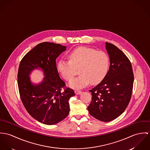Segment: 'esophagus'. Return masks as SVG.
Masks as SVG:
<instances>
[{
  "label": "esophagus",
  "instance_id": "1",
  "mask_svg": "<svg viewBox=\"0 0 150 150\" xmlns=\"http://www.w3.org/2000/svg\"><path fill=\"white\" fill-rule=\"evenodd\" d=\"M75 93L76 94V95H79V94H81L82 93V91L81 90H75Z\"/></svg>",
  "mask_w": 150,
  "mask_h": 150
}]
</instances>
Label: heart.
<instances>
[{"instance_id": "obj_1", "label": "heart", "mask_w": 150, "mask_h": 150, "mask_svg": "<svg viewBox=\"0 0 150 150\" xmlns=\"http://www.w3.org/2000/svg\"><path fill=\"white\" fill-rule=\"evenodd\" d=\"M69 61L59 60L57 64V70L64 80L69 81L75 75L76 69H79L80 76L69 83V86L73 88H82L90 83L98 84L103 80L109 71V57L102 50L79 47L69 53Z\"/></svg>"}]
</instances>
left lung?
<instances>
[{
    "label": "left lung",
    "mask_w": 150,
    "mask_h": 150,
    "mask_svg": "<svg viewBox=\"0 0 150 150\" xmlns=\"http://www.w3.org/2000/svg\"><path fill=\"white\" fill-rule=\"evenodd\" d=\"M110 59L109 71L103 80L90 91L92 100L88 106L89 113L103 122L120 116L127 108L133 88V71L126 55L117 47L106 42Z\"/></svg>",
    "instance_id": "left-lung-1"
}]
</instances>
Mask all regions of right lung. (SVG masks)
Wrapping results in <instances>:
<instances>
[{"label": "right lung", "mask_w": 150, "mask_h": 150, "mask_svg": "<svg viewBox=\"0 0 150 150\" xmlns=\"http://www.w3.org/2000/svg\"><path fill=\"white\" fill-rule=\"evenodd\" d=\"M66 47L44 42L37 45L23 57L18 72V85L21 100L29 115L47 125L56 124L68 115V100L75 96L72 89L66 88L57 70L56 59ZM41 69L45 77L38 84L30 78L34 69Z\"/></svg>", "instance_id": "right-lung-1"}]
</instances>
